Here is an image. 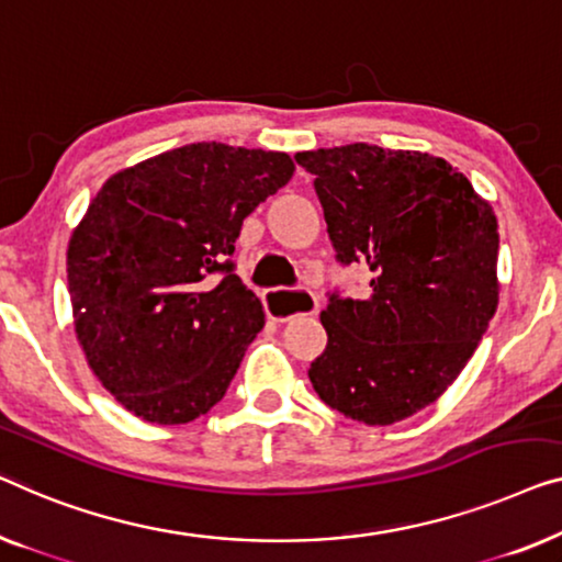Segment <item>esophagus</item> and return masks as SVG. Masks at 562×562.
<instances>
[{
  "label": "esophagus",
  "mask_w": 562,
  "mask_h": 562,
  "mask_svg": "<svg viewBox=\"0 0 562 562\" xmlns=\"http://www.w3.org/2000/svg\"><path fill=\"white\" fill-rule=\"evenodd\" d=\"M266 314L276 322H289L299 314H316L319 312V299L312 291H283L273 289L263 294Z\"/></svg>",
  "instance_id": "esophagus-1"
}]
</instances>
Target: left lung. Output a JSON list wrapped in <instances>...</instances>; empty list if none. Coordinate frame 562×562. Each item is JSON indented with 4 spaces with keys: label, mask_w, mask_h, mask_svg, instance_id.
<instances>
[{
    "label": "left lung",
    "mask_w": 562,
    "mask_h": 562,
    "mask_svg": "<svg viewBox=\"0 0 562 562\" xmlns=\"http://www.w3.org/2000/svg\"><path fill=\"white\" fill-rule=\"evenodd\" d=\"M341 263H368L372 294L331 296L327 349L308 380L329 408L390 426L446 393L499 304L492 205L441 157L375 144L299 151Z\"/></svg>",
    "instance_id": "left-lung-1"
}]
</instances>
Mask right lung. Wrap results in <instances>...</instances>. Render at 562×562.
Wrapping results in <instances>:
<instances>
[{"mask_svg":"<svg viewBox=\"0 0 562 562\" xmlns=\"http://www.w3.org/2000/svg\"><path fill=\"white\" fill-rule=\"evenodd\" d=\"M294 169L283 151L187 144L111 175L72 227L78 345L136 418L175 426L223 401L266 324L227 256L243 221Z\"/></svg>","mask_w":562,"mask_h":562,"instance_id":"obj_1","label":"right lung"}]
</instances>
